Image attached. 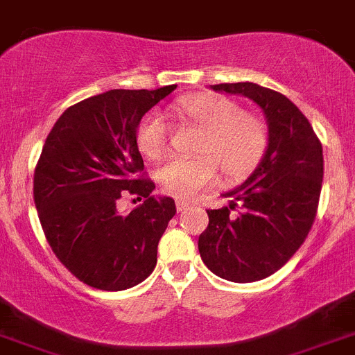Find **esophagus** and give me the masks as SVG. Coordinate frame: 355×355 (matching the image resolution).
<instances>
[{
    "label": "esophagus",
    "mask_w": 355,
    "mask_h": 355,
    "mask_svg": "<svg viewBox=\"0 0 355 355\" xmlns=\"http://www.w3.org/2000/svg\"><path fill=\"white\" fill-rule=\"evenodd\" d=\"M191 206H192V204L189 202V200H177V209L180 211V213H182V211L189 209Z\"/></svg>",
    "instance_id": "34e87169"
}]
</instances>
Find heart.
<instances>
[{"instance_id":"1","label":"heart","mask_w":355,"mask_h":355,"mask_svg":"<svg viewBox=\"0 0 355 355\" xmlns=\"http://www.w3.org/2000/svg\"><path fill=\"white\" fill-rule=\"evenodd\" d=\"M175 111L199 128L198 157L173 159L157 170L156 180L164 194L177 199H192L218 177V166L227 182L249 177L266 156L270 130L261 118L244 113L241 105L216 94L185 98ZM139 151L149 159L166 153L168 127L157 113L146 114L135 134Z\"/></svg>"}]
</instances>
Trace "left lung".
Returning <instances> with one entry per match:
<instances>
[{
	"label": "left lung",
	"mask_w": 355,
	"mask_h": 355,
	"mask_svg": "<svg viewBox=\"0 0 355 355\" xmlns=\"http://www.w3.org/2000/svg\"><path fill=\"white\" fill-rule=\"evenodd\" d=\"M242 94L266 114L270 148L263 163L234 191L230 207L207 209L199 235L204 264L235 284L263 280L280 270L306 241L323 184V148L309 120L288 98L252 82L211 85ZM241 203L237 217L231 209Z\"/></svg>",
	"instance_id": "8db88e82"
}]
</instances>
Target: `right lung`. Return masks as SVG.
<instances>
[{"instance_id":"1","label":"right lung","mask_w":355,"mask_h":355,"mask_svg":"<svg viewBox=\"0 0 355 355\" xmlns=\"http://www.w3.org/2000/svg\"><path fill=\"white\" fill-rule=\"evenodd\" d=\"M177 85L113 89L70 106L49 132L34 171V202L46 241L89 287L125 290L153 273L157 242L175 216L171 198L151 196L135 134L141 118ZM145 202L128 215L117 200Z\"/></svg>"}]
</instances>
